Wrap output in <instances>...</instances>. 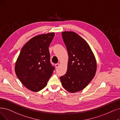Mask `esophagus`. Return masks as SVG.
<instances>
[{
    "mask_svg": "<svg viewBox=\"0 0 120 120\" xmlns=\"http://www.w3.org/2000/svg\"><path fill=\"white\" fill-rule=\"evenodd\" d=\"M55 66H56V68H59V66H60V64H55Z\"/></svg>",
    "mask_w": 120,
    "mask_h": 120,
    "instance_id": "obj_1",
    "label": "esophagus"
}]
</instances>
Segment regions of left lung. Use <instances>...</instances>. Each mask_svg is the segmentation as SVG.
Returning <instances> with one entry per match:
<instances>
[{
  "instance_id": "8db88e82",
  "label": "left lung",
  "mask_w": 120,
  "mask_h": 120,
  "mask_svg": "<svg viewBox=\"0 0 120 120\" xmlns=\"http://www.w3.org/2000/svg\"><path fill=\"white\" fill-rule=\"evenodd\" d=\"M69 56L68 70L60 77L64 88L71 93L84 89L94 78L97 62L88 43L74 32L61 33Z\"/></svg>"
}]
</instances>
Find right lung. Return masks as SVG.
Segmentation results:
<instances>
[{
  "mask_svg": "<svg viewBox=\"0 0 120 120\" xmlns=\"http://www.w3.org/2000/svg\"><path fill=\"white\" fill-rule=\"evenodd\" d=\"M54 32L32 38L22 48L15 64V72L25 87L33 92L44 88L55 69L50 62L49 47Z\"/></svg>",
  "mask_w": 120,
  "mask_h": 120,
  "instance_id": "add662e5",
  "label": "right lung"
}]
</instances>
